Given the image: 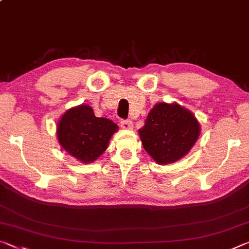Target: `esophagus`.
<instances>
[{"label": "esophagus", "mask_w": 249, "mask_h": 249, "mask_svg": "<svg viewBox=\"0 0 249 249\" xmlns=\"http://www.w3.org/2000/svg\"><path fill=\"white\" fill-rule=\"evenodd\" d=\"M121 126H122V128H124V129H133L134 124H133V122L129 120H122Z\"/></svg>", "instance_id": "1"}]
</instances>
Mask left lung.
I'll list each match as a JSON object with an SVG mask.
<instances>
[{
  "label": "left lung",
  "instance_id": "1",
  "mask_svg": "<svg viewBox=\"0 0 249 249\" xmlns=\"http://www.w3.org/2000/svg\"><path fill=\"white\" fill-rule=\"evenodd\" d=\"M140 132L142 144L159 165L175 162L189 153L200 135L192 113L179 104H156Z\"/></svg>",
  "mask_w": 249,
  "mask_h": 249
}]
</instances>
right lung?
Returning a JSON list of instances; mask_svg holds the SVG:
<instances>
[{"label":"right lung","instance_id":"add662e5","mask_svg":"<svg viewBox=\"0 0 249 249\" xmlns=\"http://www.w3.org/2000/svg\"><path fill=\"white\" fill-rule=\"evenodd\" d=\"M111 120L96 117L89 105L70 108L59 121V144L83 163L93 162L107 148L108 141L117 130Z\"/></svg>","mask_w":249,"mask_h":249}]
</instances>
